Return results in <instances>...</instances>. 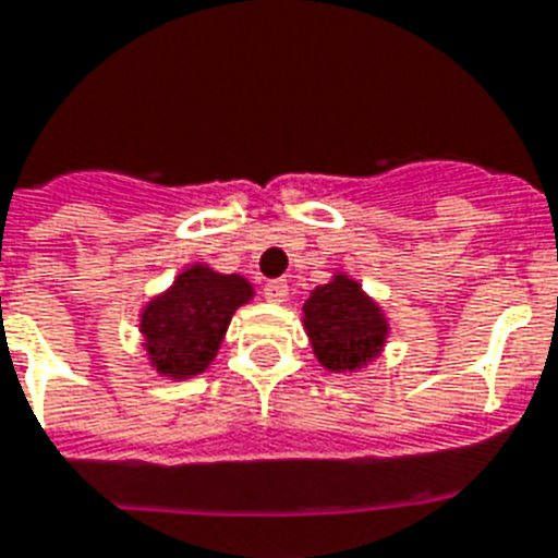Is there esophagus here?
Masks as SVG:
<instances>
[{"mask_svg": "<svg viewBox=\"0 0 558 558\" xmlns=\"http://www.w3.org/2000/svg\"><path fill=\"white\" fill-rule=\"evenodd\" d=\"M264 294H266V301L283 303L289 298V283L287 280H269V283L264 287Z\"/></svg>", "mask_w": 558, "mask_h": 558, "instance_id": "34e87169", "label": "esophagus"}]
</instances>
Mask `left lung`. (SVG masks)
I'll use <instances>...</instances> for the list:
<instances>
[{
  "label": "left lung",
  "mask_w": 558,
  "mask_h": 558,
  "mask_svg": "<svg viewBox=\"0 0 558 558\" xmlns=\"http://www.w3.org/2000/svg\"><path fill=\"white\" fill-rule=\"evenodd\" d=\"M303 329L317 363L335 374H354L372 366L391 335L380 303L340 269L329 283L308 292V301L303 303Z\"/></svg>",
  "instance_id": "1"
}]
</instances>
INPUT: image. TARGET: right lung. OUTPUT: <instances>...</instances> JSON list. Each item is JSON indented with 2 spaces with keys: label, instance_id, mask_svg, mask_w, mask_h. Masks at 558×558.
<instances>
[{
  "label": "right lung",
  "instance_id": "right-lung-1",
  "mask_svg": "<svg viewBox=\"0 0 558 558\" xmlns=\"http://www.w3.org/2000/svg\"><path fill=\"white\" fill-rule=\"evenodd\" d=\"M255 298L243 275H223L209 264H192L170 289L144 303L138 315L149 366L167 380H190L215 360L238 308Z\"/></svg>",
  "mask_w": 558,
  "mask_h": 558
}]
</instances>
